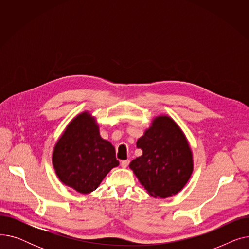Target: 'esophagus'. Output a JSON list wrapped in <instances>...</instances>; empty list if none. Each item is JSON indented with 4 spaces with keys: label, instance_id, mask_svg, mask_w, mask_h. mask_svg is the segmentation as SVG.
<instances>
[{
    "label": "esophagus",
    "instance_id": "obj_1",
    "mask_svg": "<svg viewBox=\"0 0 249 249\" xmlns=\"http://www.w3.org/2000/svg\"><path fill=\"white\" fill-rule=\"evenodd\" d=\"M129 162H130V160H122L121 161V166L125 168V167H127L129 165Z\"/></svg>",
    "mask_w": 249,
    "mask_h": 249
}]
</instances>
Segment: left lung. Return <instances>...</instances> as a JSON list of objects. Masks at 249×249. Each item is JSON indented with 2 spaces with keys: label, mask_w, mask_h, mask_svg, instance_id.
<instances>
[{
  "label": "left lung",
  "mask_w": 249,
  "mask_h": 249,
  "mask_svg": "<svg viewBox=\"0 0 249 249\" xmlns=\"http://www.w3.org/2000/svg\"><path fill=\"white\" fill-rule=\"evenodd\" d=\"M136 145L143 153L130 162L140 184L154 198H167L186 186L193 173L188 140L168 116L155 118Z\"/></svg>",
  "instance_id": "8db88e82"
}]
</instances>
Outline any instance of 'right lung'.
Here are the masks:
<instances>
[{
    "mask_svg": "<svg viewBox=\"0 0 249 249\" xmlns=\"http://www.w3.org/2000/svg\"><path fill=\"white\" fill-rule=\"evenodd\" d=\"M59 179L76 192L95 191L115 166L114 146L100 136L99 127L88 112L76 116L58 139L52 154Z\"/></svg>",
    "mask_w": 249,
    "mask_h": 249,
    "instance_id": "obj_1",
    "label": "right lung"
}]
</instances>
